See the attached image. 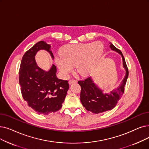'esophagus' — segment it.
<instances>
[{"instance_id":"34e87169","label":"esophagus","mask_w":149,"mask_h":149,"mask_svg":"<svg viewBox=\"0 0 149 149\" xmlns=\"http://www.w3.org/2000/svg\"><path fill=\"white\" fill-rule=\"evenodd\" d=\"M77 81L75 80H74V79H72V80H69V85H71V84L72 83H76Z\"/></svg>"}]
</instances>
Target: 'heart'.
<instances>
[{"mask_svg": "<svg viewBox=\"0 0 149 149\" xmlns=\"http://www.w3.org/2000/svg\"><path fill=\"white\" fill-rule=\"evenodd\" d=\"M103 45L100 42L66 44L56 56V63L61 72L67 75L75 66L80 76L87 75L103 54Z\"/></svg>", "mask_w": 149, "mask_h": 149, "instance_id": "heart-1", "label": "heart"}]
</instances>
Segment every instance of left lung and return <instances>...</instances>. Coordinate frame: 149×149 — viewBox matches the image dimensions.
I'll return each instance as SVG.
<instances>
[{"label":"left lung","instance_id":"obj_1","mask_svg":"<svg viewBox=\"0 0 149 149\" xmlns=\"http://www.w3.org/2000/svg\"><path fill=\"white\" fill-rule=\"evenodd\" d=\"M109 44L111 50L116 52L121 55L123 67L125 70V75L119 86L108 94L103 93V90L94 83L91 77L78 81L81 86L80 100L83 106L86 110L94 114L111 110L116 107L124 92V86L128 77V68L121 51L116 48L112 43L109 42Z\"/></svg>","mask_w":149,"mask_h":149}]
</instances>
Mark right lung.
Masks as SVG:
<instances>
[{"label": "right lung", "instance_id": "right-lung-1", "mask_svg": "<svg viewBox=\"0 0 149 149\" xmlns=\"http://www.w3.org/2000/svg\"><path fill=\"white\" fill-rule=\"evenodd\" d=\"M40 50L47 51L52 59H54L50 44L44 41L35 44L22 57L19 72V84L23 98L29 107L38 114L48 115L61 108L69 83L67 80L57 78L54 64L47 71L37 65L35 55Z\"/></svg>", "mask_w": 149, "mask_h": 149}]
</instances>
